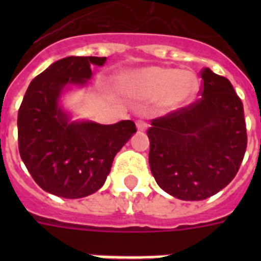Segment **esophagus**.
<instances>
[{
    "label": "esophagus",
    "instance_id": "1",
    "mask_svg": "<svg viewBox=\"0 0 261 261\" xmlns=\"http://www.w3.org/2000/svg\"><path fill=\"white\" fill-rule=\"evenodd\" d=\"M137 128H138V131H146L147 123L143 122V120H138V122H137Z\"/></svg>",
    "mask_w": 261,
    "mask_h": 261
}]
</instances>
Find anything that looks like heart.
<instances>
[{
    "mask_svg": "<svg viewBox=\"0 0 261 261\" xmlns=\"http://www.w3.org/2000/svg\"><path fill=\"white\" fill-rule=\"evenodd\" d=\"M124 87L141 97L160 98L163 108L173 111L188 104L196 96L199 83L196 75L190 71L146 67L127 75Z\"/></svg>",
    "mask_w": 261,
    "mask_h": 261,
    "instance_id": "heart-1",
    "label": "heart"
}]
</instances>
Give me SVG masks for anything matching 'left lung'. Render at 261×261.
Returning a JSON list of instances; mask_svg holds the SVG:
<instances>
[{
  "label": "left lung",
  "mask_w": 261,
  "mask_h": 261,
  "mask_svg": "<svg viewBox=\"0 0 261 261\" xmlns=\"http://www.w3.org/2000/svg\"><path fill=\"white\" fill-rule=\"evenodd\" d=\"M198 101L151 120L149 165L165 192L203 200L234 178L247 150L243 102L230 81L206 67Z\"/></svg>",
  "instance_id": "obj_1"
}]
</instances>
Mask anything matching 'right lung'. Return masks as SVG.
<instances>
[{"instance_id":"obj_1","label":"right lung","mask_w":261,"mask_h":261,"mask_svg":"<svg viewBox=\"0 0 261 261\" xmlns=\"http://www.w3.org/2000/svg\"><path fill=\"white\" fill-rule=\"evenodd\" d=\"M106 59H59L31 81L18 110L22 163L40 188L61 198H84L100 190L116 153L137 131L131 120L73 122L59 106L63 90L69 85L84 87L92 77V66H102Z\"/></svg>"}]
</instances>
